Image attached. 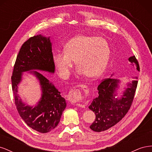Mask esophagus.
<instances>
[{"instance_id": "obj_1", "label": "esophagus", "mask_w": 152, "mask_h": 152, "mask_svg": "<svg viewBox=\"0 0 152 152\" xmlns=\"http://www.w3.org/2000/svg\"><path fill=\"white\" fill-rule=\"evenodd\" d=\"M79 87L83 89L84 94L87 95L89 93V89H88L87 86L84 84H79ZM84 96L81 93V92L79 89H73L71 90L68 93V99L72 104H75L79 105L80 107H83L82 103L84 102Z\"/></svg>"}]
</instances>
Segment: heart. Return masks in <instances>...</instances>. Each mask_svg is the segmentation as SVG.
Listing matches in <instances>:
<instances>
[{
	"label": "heart",
	"mask_w": 152,
	"mask_h": 152,
	"mask_svg": "<svg viewBox=\"0 0 152 152\" xmlns=\"http://www.w3.org/2000/svg\"><path fill=\"white\" fill-rule=\"evenodd\" d=\"M110 56V48L105 39L101 37L78 35L64 45V52L55 53L53 62L63 79L70 74L75 61L80 73L88 79H96L102 74Z\"/></svg>",
	"instance_id": "b5f03b06"
}]
</instances>
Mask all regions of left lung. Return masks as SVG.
Listing matches in <instances>:
<instances>
[{
  "mask_svg": "<svg viewBox=\"0 0 152 152\" xmlns=\"http://www.w3.org/2000/svg\"><path fill=\"white\" fill-rule=\"evenodd\" d=\"M131 65L140 71V65L135 56L129 58ZM137 79V77H135ZM119 80L108 78L98 85L99 96L93 99L89 108L96 115V119L90 128L95 132L108 129L120 122L130 109L136 93L137 80H132L127 84V88L121 98H117L116 89Z\"/></svg>",
  "mask_w": 152,
  "mask_h": 152,
  "instance_id": "left-lung-1",
  "label": "left lung"
}]
</instances>
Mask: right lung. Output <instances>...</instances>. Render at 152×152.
Listing matches in <instances>:
<instances>
[{
  "instance_id": "1",
  "label": "right lung",
  "mask_w": 152,
  "mask_h": 152,
  "mask_svg": "<svg viewBox=\"0 0 152 152\" xmlns=\"http://www.w3.org/2000/svg\"><path fill=\"white\" fill-rule=\"evenodd\" d=\"M42 70L54 73L52 45L49 37L39 35L27 40L18 53L11 76L15 103L20 116L30 127L41 133H46L56 127L66 108L65 99L54 86L38 71L30 73L36 76L42 89V97L34 108L26 106L18 95V85L23 72Z\"/></svg>"
}]
</instances>
